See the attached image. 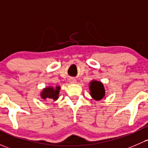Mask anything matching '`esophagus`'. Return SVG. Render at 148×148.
<instances>
[{
    "mask_svg": "<svg viewBox=\"0 0 148 148\" xmlns=\"http://www.w3.org/2000/svg\"><path fill=\"white\" fill-rule=\"evenodd\" d=\"M69 81H70V82H71V83H72V84L76 83V80H75V79H73V78L70 79Z\"/></svg>",
    "mask_w": 148,
    "mask_h": 148,
    "instance_id": "esophagus-1",
    "label": "esophagus"
}]
</instances>
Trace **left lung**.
Masks as SVG:
<instances>
[{
    "mask_svg": "<svg viewBox=\"0 0 148 148\" xmlns=\"http://www.w3.org/2000/svg\"><path fill=\"white\" fill-rule=\"evenodd\" d=\"M91 88V94L95 99H101L105 95V90H104L103 86L101 82H91L90 85Z\"/></svg>",
    "mask_w": 148,
    "mask_h": 148,
    "instance_id": "left-lung-1",
    "label": "left lung"
}]
</instances>
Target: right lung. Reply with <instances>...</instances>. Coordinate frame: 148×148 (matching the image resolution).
<instances>
[{"instance_id": "1", "label": "right lung", "mask_w": 148, "mask_h": 148, "mask_svg": "<svg viewBox=\"0 0 148 148\" xmlns=\"http://www.w3.org/2000/svg\"><path fill=\"white\" fill-rule=\"evenodd\" d=\"M60 87L56 86L55 88L53 87H47L45 88L41 94V97L43 99H53L57 100L58 99L59 92H60Z\"/></svg>"}]
</instances>
